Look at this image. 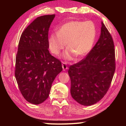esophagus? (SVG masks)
Here are the masks:
<instances>
[{
  "label": "esophagus",
  "mask_w": 126,
  "mask_h": 126,
  "mask_svg": "<svg viewBox=\"0 0 126 126\" xmlns=\"http://www.w3.org/2000/svg\"><path fill=\"white\" fill-rule=\"evenodd\" d=\"M62 68H63V71H65L66 70L68 69V67L67 66V64L64 63H62Z\"/></svg>",
  "instance_id": "34e87169"
}]
</instances>
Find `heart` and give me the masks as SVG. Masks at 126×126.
<instances>
[{
  "label": "heart",
  "mask_w": 126,
  "mask_h": 126,
  "mask_svg": "<svg viewBox=\"0 0 126 126\" xmlns=\"http://www.w3.org/2000/svg\"><path fill=\"white\" fill-rule=\"evenodd\" d=\"M97 29L92 21L72 20L60 27L49 36V49L55 55H58L67 43L64 58L71 60L75 55L77 59L84 57L90 52L94 43Z\"/></svg>",
  "instance_id": "b5f03b06"
}]
</instances>
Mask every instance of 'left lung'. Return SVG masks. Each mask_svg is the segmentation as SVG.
Wrapping results in <instances>:
<instances>
[{
  "label": "left lung",
  "instance_id": "obj_1",
  "mask_svg": "<svg viewBox=\"0 0 126 126\" xmlns=\"http://www.w3.org/2000/svg\"><path fill=\"white\" fill-rule=\"evenodd\" d=\"M97 43L84 59L71 65V93L83 106H91L103 98L111 83L115 64L113 40L103 22Z\"/></svg>",
  "mask_w": 126,
  "mask_h": 126
}]
</instances>
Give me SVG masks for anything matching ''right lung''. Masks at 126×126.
<instances>
[{
	"instance_id": "obj_1",
	"label": "right lung",
	"mask_w": 126,
	"mask_h": 126,
	"mask_svg": "<svg viewBox=\"0 0 126 126\" xmlns=\"http://www.w3.org/2000/svg\"><path fill=\"white\" fill-rule=\"evenodd\" d=\"M54 17H38L23 31L19 42L15 76L23 96L34 104L48 98L53 82L63 70L60 61L48 50V31Z\"/></svg>"
}]
</instances>
